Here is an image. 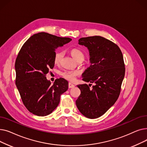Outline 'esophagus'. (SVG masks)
Here are the masks:
<instances>
[{
	"instance_id": "1",
	"label": "esophagus",
	"mask_w": 147,
	"mask_h": 147,
	"mask_svg": "<svg viewBox=\"0 0 147 147\" xmlns=\"http://www.w3.org/2000/svg\"><path fill=\"white\" fill-rule=\"evenodd\" d=\"M74 87V85L70 83H68V88H73Z\"/></svg>"
}]
</instances>
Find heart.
Returning <instances> with one entry per match:
<instances>
[{"instance_id":"heart-1","label":"heart","mask_w":147,"mask_h":147,"mask_svg":"<svg viewBox=\"0 0 147 147\" xmlns=\"http://www.w3.org/2000/svg\"><path fill=\"white\" fill-rule=\"evenodd\" d=\"M71 56L78 62H82L84 60L85 55L82 51L80 49L74 48L69 51ZM63 57V53L61 51H57L53 55V63L55 65H59L61 63ZM80 74V72L78 70H65L61 73V76L63 78L70 82H73L77 76Z\"/></svg>"}]
</instances>
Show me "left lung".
<instances>
[{"mask_svg":"<svg viewBox=\"0 0 147 147\" xmlns=\"http://www.w3.org/2000/svg\"><path fill=\"white\" fill-rule=\"evenodd\" d=\"M79 44L89 49L91 63L82 80L95 85L92 89L89 87L92 84L78 85L81 94L76 104L84 116L96 119L105 113L120 95L125 74L124 60L119 46L103 37H82Z\"/></svg>","mask_w":147,"mask_h":147,"instance_id":"obj_1","label":"left lung"}]
</instances>
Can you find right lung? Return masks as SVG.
Segmentation results:
<instances>
[{
	"label": "right lung",
	"instance_id": "obj_1",
	"mask_svg": "<svg viewBox=\"0 0 147 147\" xmlns=\"http://www.w3.org/2000/svg\"><path fill=\"white\" fill-rule=\"evenodd\" d=\"M71 40L41 32L24 43L15 60L16 84L26 109L38 116L51 114L58 105L60 96L68 89V82L57 79L53 84L46 76L54 67L53 55L59 46Z\"/></svg>",
	"mask_w": 147,
	"mask_h": 147
}]
</instances>
